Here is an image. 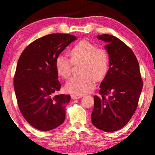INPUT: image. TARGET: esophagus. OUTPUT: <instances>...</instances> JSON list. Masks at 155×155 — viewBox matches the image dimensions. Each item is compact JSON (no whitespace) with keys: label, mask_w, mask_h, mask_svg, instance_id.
I'll return each instance as SVG.
<instances>
[{"label":"esophagus","mask_w":155,"mask_h":155,"mask_svg":"<svg viewBox=\"0 0 155 155\" xmlns=\"http://www.w3.org/2000/svg\"><path fill=\"white\" fill-rule=\"evenodd\" d=\"M83 97V95H76V94H72L71 95V98L72 99H78V98H81Z\"/></svg>","instance_id":"obj_1"}]
</instances>
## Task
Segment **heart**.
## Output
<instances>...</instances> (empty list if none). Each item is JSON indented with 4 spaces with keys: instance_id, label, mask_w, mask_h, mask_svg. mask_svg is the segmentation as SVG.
Masks as SVG:
<instances>
[{
    "instance_id": "b5f03b06",
    "label": "heart",
    "mask_w": 155,
    "mask_h": 155,
    "mask_svg": "<svg viewBox=\"0 0 155 155\" xmlns=\"http://www.w3.org/2000/svg\"><path fill=\"white\" fill-rule=\"evenodd\" d=\"M71 59L59 54L55 60L56 71L59 76L68 78L72 72V64L83 62L81 73L83 77L71 78L65 84V90L69 93L83 95L94 87L95 78L103 79L108 73L110 57L106 49L88 41H81L76 44L70 52Z\"/></svg>"
}]
</instances>
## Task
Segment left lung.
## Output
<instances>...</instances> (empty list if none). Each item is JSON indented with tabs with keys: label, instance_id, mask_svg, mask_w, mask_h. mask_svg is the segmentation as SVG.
Here are the masks:
<instances>
[{
	"label": "left lung",
	"instance_id": "left-lung-1",
	"mask_svg": "<svg viewBox=\"0 0 155 155\" xmlns=\"http://www.w3.org/2000/svg\"><path fill=\"white\" fill-rule=\"evenodd\" d=\"M107 43L108 73L100 85L101 97H94L92 123L105 132L124 127L135 112L143 88L139 64L133 51L113 35H98Z\"/></svg>",
	"mask_w": 155,
	"mask_h": 155
}]
</instances>
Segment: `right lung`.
<instances>
[{
	"label": "right lung",
	"mask_w": 155,
	"mask_h": 155,
	"mask_svg": "<svg viewBox=\"0 0 155 155\" xmlns=\"http://www.w3.org/2000/svg\"><path fill=\"white\" fill-rule=\"evenodd\" d=\"M74 35L51 34L26 48L16 65L14 87L18 106L25 120L42 131L58 127L65 119V108L71 101L60 91L55 60L72 42Z\"/></svg>",
	"instance_id": "right-lung-1"
}]
</instances>
